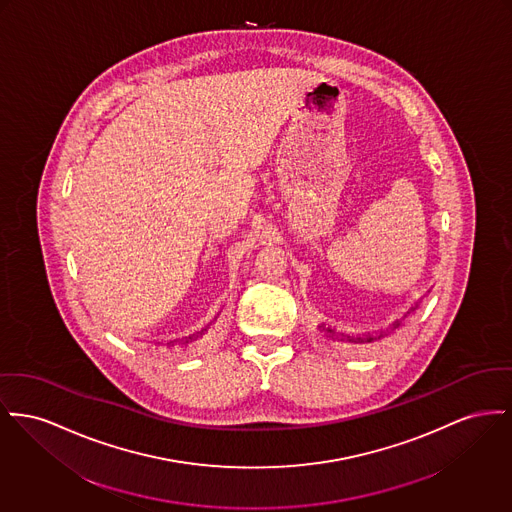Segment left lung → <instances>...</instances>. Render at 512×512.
Listing matches in <instances>:
<instances>
[{"label":"left lung","mask_w":512,"mask_h":512,"mask_svg":"<svg viewBox=\"0 0 512 512\" xmlns=\"http://www.w3.org/2000/svg\"><path fill=\"white\" fill-rule=\"evenodd\" d=\"M418 307V305H416ZM414 307V309H416ZM412 309V311H414ZM398 327V325H396ZM321 332H323V336L327 338V340H331V342H350V344H371V342H375V340H379L383 334H379V336H373V334H365V336H358V338H354V336H346V334H340V332L334 331L331 327H321Z\"/></svg>","instance_id":"8db88e82"}]
</instances>
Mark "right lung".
<instances>
[{
  "label": "right lung",
  "mask_w": 512,
  "mask_h": 512,
  "mask_svg": "<svg viewBox=\"0 0 512 512\" xmlns=\"http://www.w3.org/2000/svg\"><path fill=\"white\" fill-rule=\"evenodd\" d=\"M205 331H207V329H203V331L197 332V334H191V336H185V338H183V340H181L180 344H189V342H193V340H197V338H199V336H201V334H205Z\"/></svg>",
  "instance_id": "obj_1"
}]
</instances>
